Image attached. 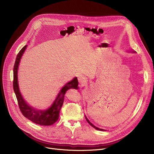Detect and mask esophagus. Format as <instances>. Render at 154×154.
I'll return each mask as SVG.
<instances>
[{
    "mask_svg": "<svg viewBox=\"0 0 154 154\" xmlns=\"http://www.w3.org/2000/svg\"><path fill=\"white\" fill-rule=\"evenodd\" d=\"M78 80H79V83H83V81H84V78H83L82 75H80V76H79Z\"/></svg>",
    "mask_w": 154,
    "mask_h": 154,
    "instance_id": "1",
    "label": "esophagus"
}]
</instances>
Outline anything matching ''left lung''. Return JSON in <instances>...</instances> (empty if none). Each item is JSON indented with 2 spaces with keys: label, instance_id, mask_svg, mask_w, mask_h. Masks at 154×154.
Instances as JSON below:
<instances>
[{
  "label": "left lung",
  "instance_id": "left-lung-1",
  "mask_svg": "<svg viewBox=\"0 0 154 154\" xmlns=\"http://www.w3.org/2000/svg\"><path fill=\"white\" fill-rule=\"evenodd\" d=\"M85 118H86V119L87 122H88V123H89V124H90V125H91V126H92L93 128H96V130H101V131H103V130H104L103 129H102V128H98V127H97L94 126V125H93V124L91 122H90V121L87 119V118H86V116H85Z\"/></svg>",
  "mask_w": 154,
  "mask_h": 154
}]
</instances>
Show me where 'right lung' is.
Returning a JSON list of instances; mask_svg holds the SVG:
<instances>
[{
  "label": "right lung",
  "instance_id": "obj_1",
  "mask_svg": "<svg viewBox=\"0 0 154 154\" xmlns=\"http://www.w3.org/2000/svg\"><path fill=\"white\" fill-rule=\"evenodd\" d=\"M27 45L22 48L17 55L13 69V90L16 94L20 111L26 118L33 122L41 125H51L54 124L59 118L61 108L64 102V97L66 91L70 88H78V80L77 77L74 78L71 82L67 83L61 89L56 99L52 105L47 109H37L32 107L27 103L22 96L17 82V69L22 55H23Z\"/></svg>",
  "mask_w": 154,
  "mask_h": 154
}]
</instances>
